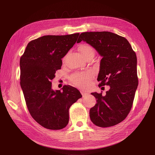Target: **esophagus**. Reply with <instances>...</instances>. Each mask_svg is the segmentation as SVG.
Masks as SVG:
<instances>
[{
  "label": "esophagus",
  "instance_id": "obj_1",
  "mask_svg": "<svg viewBox=\"0 0 155 155\" xmlns=\"http://www.w3.org/2000/svg\"><path fill=\"white\" fill-rule=\"evenodd\" d=\"M81 94H82L83 97H86V96H87L88 95V93H87L85 92H83V91H81Z\"/></svg>",
  "mask_w": 155,
  "mask_h": 155
}]
</instances>
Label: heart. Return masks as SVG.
Listing matches in <instances>:
<instances>
[{"mask_svg":"<svg viewBox=\"0 0 155 155\" xmlns=\"http://www.w3.org/2000/svg\"><path fill=\"white\" fill-rule=\"evenodd\" d=\"M79 50L85 59L89 56H94V50L92 47L87 44L80 45ZM92 76V73L88 71L82 73H75L70 77V80L76 86L84 88L88 85Z\"/></svg>","mask_w":155,"mask_h":155,"instance_id":"b5f03b06","label":"heart"}]
</instances>
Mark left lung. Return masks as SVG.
I'll use <instances>...</instances> for the list:
<instances>
[{"instance_id":"1","label":"left lung","mask_w":155,"mask_h":155,"mask_svg":"<svg viewBox=\"0 0 155 155\" xmlns=\"http://www.w3.org/2000/svg\"><path fill=\"white\" fill-rule=\"evenodd\" d=\"M82 41L102 56L97 80L99 87L109 85L105 95L92 93L97 104L90 109V118L99 127L115 126L124 120L131 109L138 85L136 53L124 37L108 31L81 33Z\"/></svg>"}]
</instances>
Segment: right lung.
Masks as SVG:
<instances>
[{
    "label": "right lung",
    "mask_w": 155,
    "mask_h": 155,
    "mask_svg": "<svg viewBox=\"0 0 155 155\" xmlns=\"http://www.w3.org/2000/svg\"><path fill=\"white\" fill-rule=\"evenodd\" d=\"M79 33L47 35L32 40L20 58V84L31 116L43 127L61 129L69 121V109L82 95L64 85L54 91L51 80L61 69V58L77 41Z\"/></svg>",
    "instance_id": "1"
}]
</instances>
